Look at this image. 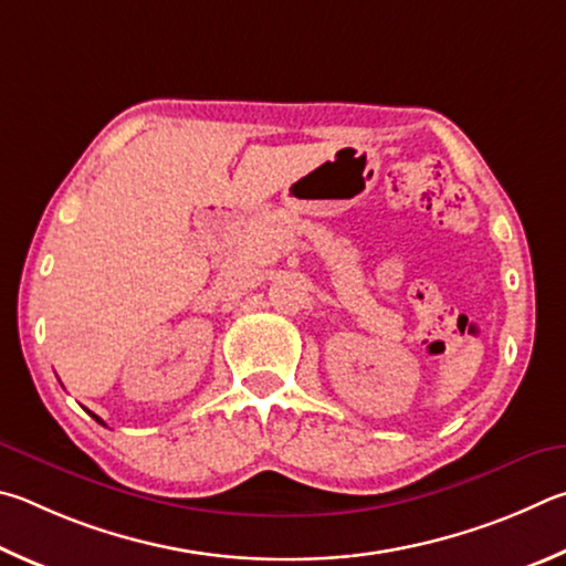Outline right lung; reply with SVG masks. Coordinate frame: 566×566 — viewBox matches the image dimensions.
Wrapping results in <instances>:
<instances>
[{"instance_id":"obj_1","label":"right lung","mask_w":566,"mask_h":566,"mask_svg":"<svg viewBox=\"0 0 566 566\" xmlns=\"http://www.w3.org/2000/svg\"><path fill=\"white\" fill-rule=\"evenodd\" d=\"M92 418H94L96 422H102V418H96V415H92ZM102 424H104V422H102Z\"/></svg>"}]
</instances>
